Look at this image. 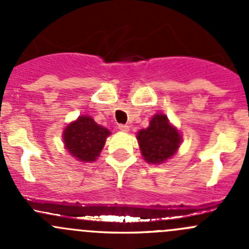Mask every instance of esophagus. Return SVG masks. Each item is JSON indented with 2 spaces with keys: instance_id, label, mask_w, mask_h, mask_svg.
I'll return each instance as SVG.
<instances>
[{
  "instance_id": "esophagus-1",
  "label": "esophagus",
  "mask_w": 249,
  "mask_h": 249,
  "mask_svg": "<svg viewBox=\"0 0 249 249\" xmlns=\"http://www.w3.org/2000/svg\"><path fill=\"white\" fill-rule=\"evenodd\" d=\"M118 129L120 130V131H124V132H127L129 131L130 126L127 124H119L118 125Z\"/></svg>"
}]
</instances>
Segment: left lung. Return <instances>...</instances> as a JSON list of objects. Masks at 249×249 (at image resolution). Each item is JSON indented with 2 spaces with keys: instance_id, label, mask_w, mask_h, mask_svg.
Listing matches in <instances>:
<instances>
[{
  "instance_id": "1",
  "label": "left lung",
  "mask_w": 249,
  "mask_h": 249,
  "mask_svg": "<svg viewBox=\"0 0 249 249\" xmlns=\"http://www.w3.org/2000/svg\"><path fill=\"white\" fill-rule=\"evenodd\" d=\"M137 140L144 160L150 164H161L171 158L180 143L179 134L164 114H155L149 126L137 134Z\"/></svg>"
}]
</instances>
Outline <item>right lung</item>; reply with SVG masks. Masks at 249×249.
<instances>
[{
    "mask_svg": "<svg viewBox=\"0 0 249 249\" xmlns=\"http://www.w3.org/2000/svg\"><path fill=\"white\" fill-rule=\"evenodd\" d=\"M109 134L106 127L96 124L92 118L84 115L65 129V147L80 161H94L99 157Z\"/></svg>",
    "mask_w": 249,
    "mask_h": 249,
    "instance_id": "obj_1",
    "label": "right lung"
}]
</instances>
